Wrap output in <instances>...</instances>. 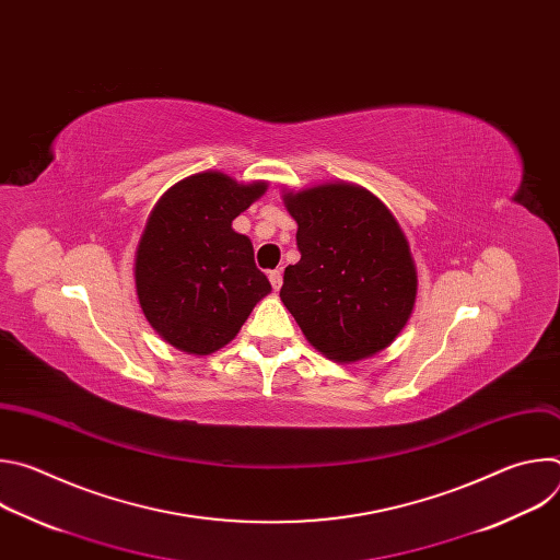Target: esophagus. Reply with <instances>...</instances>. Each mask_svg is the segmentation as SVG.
Masks as SVG:
<instances>
[{
	"instance_id": "1",
	"label": "esophagus",
	"mask_w": 560,
	"mask_h": 560,
	"mask_svg": "<svg viewBox=\"0 0 560 560\" xmlns=\"http://www.w3.org/2000/svg\"><path fill=\"white\" fill-rule=\"evenodd\" d=\"M268 279H270V283H272V288H275V290H279V288H281V283H283V275H281V270H272V272L268 275Z\"/></svg>"
}]
</instances>
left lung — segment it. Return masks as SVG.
<instances>
[{
    "mask_svg": "<svg viewBox=\"0 0 560 560\" xmlns=\"http://www.w3.org/2000/svg\"><path fill=\"white\" fill-rule=\"evenodd\" d=\"M296 221L299 264L279 292L318 352L354 363L385 350L412 316L417 266L408 238L370 190L326 182L283 190Z\"/></svg>",
    "mask_w": 560,
    "mask_h": 560,
    "instance_id": "obj_1",
    "label": "left lung"
}]
</instances>
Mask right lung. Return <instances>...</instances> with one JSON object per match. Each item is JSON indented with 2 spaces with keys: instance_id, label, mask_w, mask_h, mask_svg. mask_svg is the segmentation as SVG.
<instances>
[{
  "instance_id": "add662e5",
  "label": "right lung",
  "mask_w": 560,
  "mask_h": 560,
  "mask_svg": "<svg viewBox=\"0 0 560 560\" xmlns=\"http://www.w3.org/2000/svg\"><path fill=\"white\" fill-rule=\"evenodd\" d=\"M268 182L242 184L203 171L171 186L148 214L135 253L143 316L173 348L206 357L228 346L272 285L232 221Z\"/></svg>"
}]
</instances>
